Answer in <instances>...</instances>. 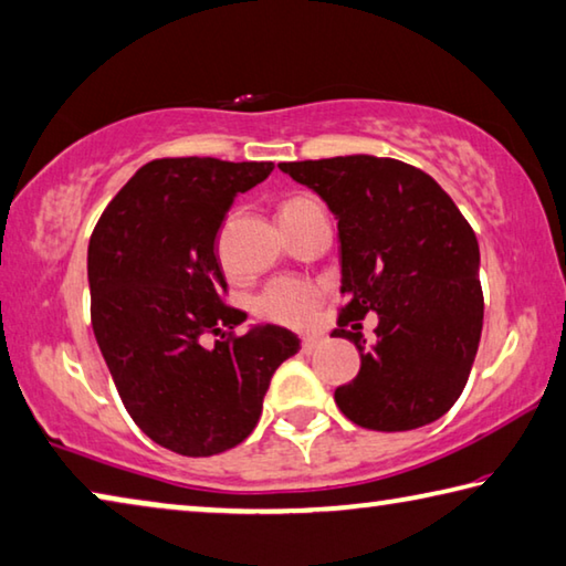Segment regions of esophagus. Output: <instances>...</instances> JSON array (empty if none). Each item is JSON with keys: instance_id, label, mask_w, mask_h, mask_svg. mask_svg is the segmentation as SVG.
I'll use <instances>...</instances> for the list:
<instances>
[{"instance_id": "34e87169", "label": "esophagus", "mask_w": 566, "mask_h": 566, "mask_svg": "<svg viewBox=\"0 0 566 566\" xmlns=\"http://www.w3.org/2000/svg\"><path fill=\"white\" fill-rule=\"evenodd\" d=\"M318 346H321V338H318V336H308V338L301 340V350H303V354H313V350H316Z\"/></svg>"}]
</instances>
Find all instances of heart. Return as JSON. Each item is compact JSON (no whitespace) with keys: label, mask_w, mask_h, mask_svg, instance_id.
Here are the masks:
<instances>
[{"label":"heart","mask_w":566,"mask_h":566,"mask_svg":"<svg viewBox=\"0 0 566 566\" xmlns=\"http://www.w3.org/2000/svg\"><path fill=\"white\" fill-rule=\"evenodd\" d=\"M318 206L316 200L305 192H291L277 206L281 220L301 216L303 210ZM323 303V291L316 283L303 281V277H275L263 289L255 298V313L263 321L277 323V326L289 328H305L316 318V313Z\"/></svg>","instance_id":"heart-1"}]
</instances>
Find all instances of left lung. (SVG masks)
Segmentation results:
<instances>
[{
	"label": "left lung",
	"mask_w": 566,
	"mask_h": 566,
	"mask_svg": "<svg viewBox=\"0 0 566 566\" xmlns=\"http://www.w3.org/2000/svg\"><path fill=\"white\" fill-rule=\"evenodd\" d=\"M316 190L338 218L336 338L360 350L354 381L336 388L346 419L370 431H411L441 419L469 381L484 293L476 235L441 185L394 157L348 155L277 165ZM366 312L377 338H363Z\"/></svg>",
	"instance_id": "1"
}]
</instances>
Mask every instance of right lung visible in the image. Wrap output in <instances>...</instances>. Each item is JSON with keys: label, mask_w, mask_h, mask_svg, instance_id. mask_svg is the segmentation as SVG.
I'll return each mask as SVG.
<instances>
[{"label": "right lung", "mask_w": 566, "mask_h": 566, "mask_svg": "<svg viewBox=\"0 0 566 566\" xmlns=\"http://www.w3.org/2000/svg\"><path fill=\"white\" fill-rule=\"evenodd\" d=\"M273 163L160 157L143 165L92 230L90 316L127 413L155 443L212 457L250 437L275 368L298 354L281 326L235 336L216 255L233 200ZM212 332L216 349L201 346Z\"/></svg>", "instance_id": "obj_1"}]
</instances>
